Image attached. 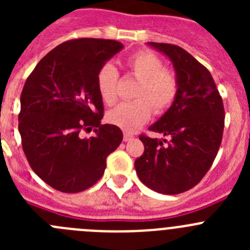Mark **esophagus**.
Returning <instances> with one entry per match:
<instances>
[{"mask_svg": "<svg viewBox=\"0 0 250 250\" xmlns=\"http://www.w3.org/2000/svg\"><path fill=\"white\" fill-rule=\"evenodd\" d=\"M134 138V135H131L130 132H124V141H130Z\"/></svg>", "mask_w": 250, "mask_h": 250, "instance_id": "esophagus-1", "label": "esophagus"}]
</instances>
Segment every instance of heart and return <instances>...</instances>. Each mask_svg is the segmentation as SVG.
Segmentation results:
<instances>
[{"mask_svg": "<svg viewBox=\"0 0 250 250\" xmlns=\"http://www.w3.org/2000/svg\"><path fill=\"white\" fill-rule=\"evenodd\" d=\"M130 74L139 79L132 96L135 100L121 103L107 112V121L125 131L132 132L143 126L151 116L163 114L173 105L178 96L176 76L165 70L163 61L154 52L141 50L126 60ZM118 70L105 63L98 74V90L103 101L112 105L118 99Z\"/></svg>", "mask_w": 250, "mask_h": 250, "instance_id": "heart-1", "label": "heart"}]
</instances>
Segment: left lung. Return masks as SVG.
<instances>
[{
  "label": "left lung",
  "mask_w": 250,
  "mask_h": 250,
  "mask_svg": "<svg viewBox=\"0 0 250 250\" xmlns=\"http://www.w3.org/2000/svg\"><path fill=\"white\" fill-rule=\"evenodd\" d=\"M173 62L178 96L151 131L165 139L140 136L144 154L135 160L140 182L174 195L195 187L210 169L224 130V106L210 72L188 51L170 43L147 42Z\"/></svg>",
  "instance_id": "8db88e82"
}]
</instances>
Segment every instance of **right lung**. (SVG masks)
Wrapping results in <instances>:
<instances>
[{"label": "right lung", "mask_w": 250, "mask_h": 250, "mask_svg": "<svg viewBox=\"0 0 250 250\" xmlns=\"http://www.w3.org/2000/svg\"><path fill=\"white\" fill-rule=\"evenodd\" d=\"M124 45L114 40L77 39L51 50L36 65L21 94L19 131L26 158L46 184L80 193L96 184L123 131L101 124L98 74ZM95 134L81 138L83 129Z\"/></svg>", "instance_id": "right-lung-1"}]
</instances>
